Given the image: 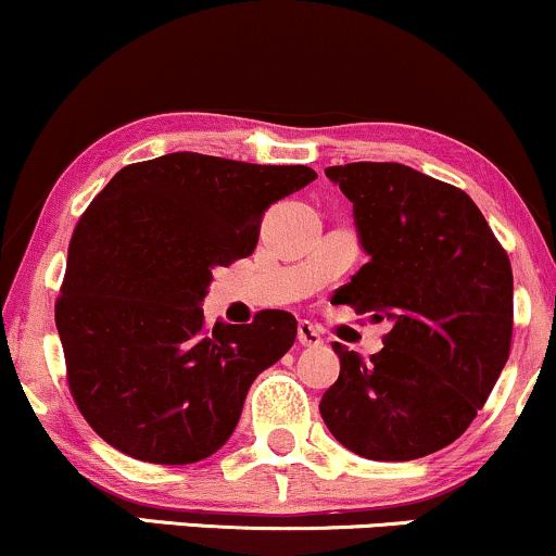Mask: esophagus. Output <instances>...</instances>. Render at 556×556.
I'll return each instance as SVG.
<instances>
[{"mask_svg": "<svg viewBox=\"0 0 556 556\" xmlns=\"http://www.w3.org/2000/svg\"><path fill=\"white\" fill-rule=\"evenodd\" d=\"M298 342L303 344V348H318V344L324 342L321 331H318L311 321H300L298 324Z\"/></svg>", "mask_w": 556, "mask_h": 556, "instance_id": "esophagus-1", "label": "esophagus"}]
</instances>
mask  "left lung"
<instances>
[{
    "label": "left lung",
    "mask_w": 556,
    "mask_h": 556,
    "mask_svg": "<svg viewBox=\"0 0 556 556\" xmlns=\"http://www.w3.org/2000/svg\"><path fill=\"white\" fill-rule=\"evenodd\" d=\"M324 172L353 203L368 253L337 300L392 331L371 361L331 344L340 379L318 410L355 455L418 460L455 442L500 379L513 342V266L460 188L394 162Z\"/></svg>",
    "instance_id": "1"
}]
</instances>
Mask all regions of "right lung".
<instances>
[{
    "label": "right lung",
    "mask_w": 556,
    "mask_h": 556,
    "mask_svg": "<svg viewBox=\"0 0 556 556\" xmlns=\"http://www.w3.org/2000/svg\"><path fill=\"white\" fill-rule=\"evenodd\" d=\"M316 180L303 164L177 151L119 169L80 216L54 318L88 426L156 465L212 457L248 389L298 334L295 316L203 324L214 269L251 256L271 203Z\"/></svg>",
    "instance_id": "1"
}]
</instances>
